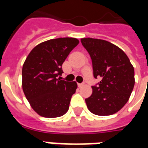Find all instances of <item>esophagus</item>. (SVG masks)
<instances>
[{
    "label": "esophagus",
    "instance_id": "obj_1",
    "mask_svg": "<svg viewBox=\"0 0 148 148\" xmlns=\"http://www.w3.org/2000/svg\"><path fill=\"white\" fill-rule=\"evenodd\" d=\"M84 85V84H83V83H82V84H79V83L77 84V86H78L79 88H82Z\"/></svg>",
    "mask_w": 148,
    "mask_h": 148
}]
</instances>
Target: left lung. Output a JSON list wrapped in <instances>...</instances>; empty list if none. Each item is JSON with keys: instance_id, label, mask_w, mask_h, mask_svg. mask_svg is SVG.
I'll return each mask as SVG.
<instances>
[{"instance_id": "1", "label": "left lung", "mask_w": 148, "mask_h": 148, "mask_svg": "<svg viewBox=\"0 0 148 148\" xmlns=\"http://www.w3.org/2000/svg\"><path fill=\"white\" fill-rule=\"evenodd\" d=\"M81 41L92 60L94 77L101 79L85 99L87 107L94 114H114L125 105L134 89L133 65L124 51L107 40L88 38Z\"/></svg>"}]
</instances>
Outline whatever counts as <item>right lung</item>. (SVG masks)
<instances>
[{
  "mask_svg": "<svg viewBox=\"0 0 148 148\" xmlns=\"http://www.w3.org/2000/svg\"><path fill=\"white\" fill-rule=\"evenodd\" d=\"M78 44L73 38L51 39L37 45L27 57L22 68V88L31 108L40 116L58 117L69 109L77 84L58 77L62 74L65 59Z\"/></svg>",
  "mask_w": 148,
  "mask_h": 148,
  "instance_id": "obj_1",
  "label": "right lung"
}]
</instances>
